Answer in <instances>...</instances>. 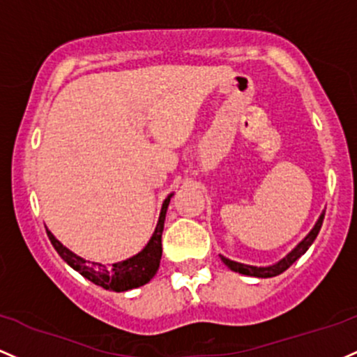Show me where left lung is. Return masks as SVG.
Returning a JSON list of instances; mask_svg holds the SVG:
<instances>
[{"mask_svg":"<svg viewBox=\"0 0 357 357\" xmlns=\"http://www.w3.org/2000/svg\"><path fill=\"white\" fill-rule=\"evenodd\" d=\"M324 215H325V211H324L322 215H320V218H319V220H317L315 227H313V229H312V232L308 234V236L305 237L303 241H301L300 244L296 245V248L293 249L287 257H283V259H281L280 262H276V264L268 266V268H256V266L241 264V262L230 261V259H227V257L220 256L222 261H223V264L229 266V268L232 269V271L241 273V274H248V276H256V278H273V276H278V274L287 271V269L293 264V262H295L296 259H298V257H301L305 252H307L308 248H310V245H312V242L315 241L317 236H319L320 227H322V222H324Z\"/></svg>","mask_w":357,"mask_h":357,"instance_id":"1","label":"left lung"}]
</instances>
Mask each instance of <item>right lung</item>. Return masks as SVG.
Masks as SVG:
<instances>
[{"label": "right lung", "instance_id": "add662e5", "mask_svg": "<svg viewBox=\"0 0 357 357\" xmlns=\"http://www.w3.org/2000/svg\"><path fill=\"white\" fill-rule=\"evenodd\" d=\"M171 197L172 195L164 199L158 227H155V232L151 237V241H149V244L137 256L127 261L115 262V264L109 266L84 261L83 257L76 256L68 248H64L49 230H47V236H49V241L52 242L54 249L57 250L59 256L68 262L70 268L83 274L86 280H89L91 283L105 289H109V291H127V289L139 288L149 283L159 269L160 256H162V241H160V237H162L164 218H166V210L167 205H169Z\"/></svg>", "mask_w": 357, "mask_h": 357}]
</instances>
